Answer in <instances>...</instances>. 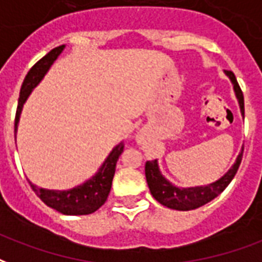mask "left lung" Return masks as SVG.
Masks as SVG:
<instances>
[{"label": "left lung", "mask_w": 262, "mask_h": 262, "mask_svg": "<svg viewBox=\"0 0 262 262\" xmlns=\"http://www.w3.org/2000/svg\"><path fill=\"white\" fill-rule=\"evenodd\" d=\"M226 75L233 83L234 93L239 100L240 111L242 115L245 116V97L243 92L240 89L239 83L236 80L233 72L226 71ZM242 157H243V151L237 156V160L233 164L226 173H225L221 179H218L214 183H210L208 186H197V187H187V189H180L176 187L170 182L161 175L160 168H158V162L157 160L147 161L146 162V179L150 187V191L152 197L156 199L160 204L165 205L168 208L179 211H189L195 210L201 205L210 203L214 200L216 195H220L222 191L228 187L232 179L236 175V172L239 169L240 162H242Z\"/></svg>", "instance_id": "1"}]
</instances>
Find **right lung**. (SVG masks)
Segmentation results:
<instances>
[{
  "label": "right lung",
  "mask_w": 262,
  "mask_h": 262,
  "mask_svg": "<svg viewBox=\"0 0 262 262\" xmlns=\"http://www.w3.org/2000/svg\"><path fill=\"white\" fill-rule=\"evenodd\" d=\"M65 46H59L48 52L46 57H42L38 62H36L32 67V69L28 72V75L23 80L20 94H19V101H17L16 116H15V133H16L17 123H19V116L22 112L23 104L28 100L29 94L32 93L34 87L37 86L44 75L47 73L52 62L55 61L58 55L63 51ZM123 143H119L118 146L111 151V154L108 156L102 166L98 169L96 176H93L92 179L87 180L86 183L77 186L75 189L65 191L58 190H46L41 187H37L33 185L32 182H29L32 186L33 191L40 197V200L51 207L58 212L65 215H87L93 214L101 207L108 199V194L111 191L112 179L115 175L116 161L119 160V157L123 152Z\"/></svg>",
  "instance_id": "add662e5"
}]
</instances>
